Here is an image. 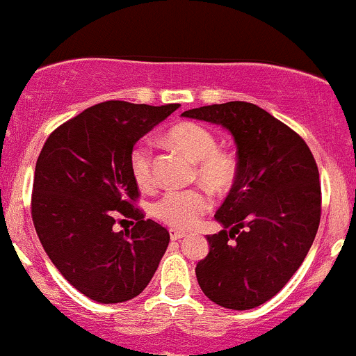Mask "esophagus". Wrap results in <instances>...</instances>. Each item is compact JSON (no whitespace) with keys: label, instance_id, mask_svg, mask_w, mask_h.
Here are the masks:
<instances>
[{"label":"esophagus","instance_id":"1","mask_svg":"<svg viewBox=\"0 0 356 356\" xmlns=\"http://www.w3.org/2000/svg\"><path fill=\"white\" fill-rule=\"evenodd\" d=\"M170 237H171V241H179V238L185 237V232H179V230H175V228H171Z\"/></svg>","mask_w":356,"mask_h":356}]
</instances>
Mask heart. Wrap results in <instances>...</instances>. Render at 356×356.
Returning a JSON list of instances; mask_svg holds the SVG:
<instances>
[{
	"mask_svg": "<svg viewBox=\"0 0 356 356\" xmlns=\"http://www.w3.org/2000/svg\"><path fill=\"white\" fill-rule=\"evenodd\" d=\"M168 142L195 161V177L216 192H225L235 183L238 175L237 159L228 150L218 147V136L199 122H181L168 133ZM129 170L136 185L150 190L156 185L152 147L140 140L129 152ZM209 193L193 186L185 190H170L152 204V214L175 230H188L199 223L211 209Z\"/></svg>",
	"mask_w": 356,
	"mask_h": 356,
	"instance_id": "obj_1",
	"label": "heart"
}]
</instances>
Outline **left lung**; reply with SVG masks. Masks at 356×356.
<instances>
[{
	"instance_id": "1",
	"label": "left lung",
	"mask_w": 356,
	"mask_h": 356,
	"mask_svg": "<svg viewBox=\"0 0 356 356\" xmlns=\"http://www.w3.org/2000/svg\"><path fill=\"white\" fill-rule=\"evenodd\" d=\"M181 115L221 124L237 143V179L214 214L225 230L207 235L197 282L223 308H256L289 282L315 241L322 214L315 157L294 129L254 104L227 102Z\"/></svg>"
}]
</instances>
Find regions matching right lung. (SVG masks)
Instances as JSON below:
<instances>
[{
    "label": "right lung",
    "instance_id": "obj_1",
    "mask_svg": "<svg viewBox=\"0 0 356 356\" xmlns=\"http://www.w3.org/2000/svg\"><path fill=\"white\" fill-rule=\"evenodd\" d=\"M178 107L102 102L60 124L41 149L31 197L34 228L67 282L93 301L136 298L166 252L170 232L135 206L140 192L129 152ZM126 219L134 227L115 231Z\"/></svg>",
    "mask_w": 356,
    "mask_h": 356
}]
</instances>
